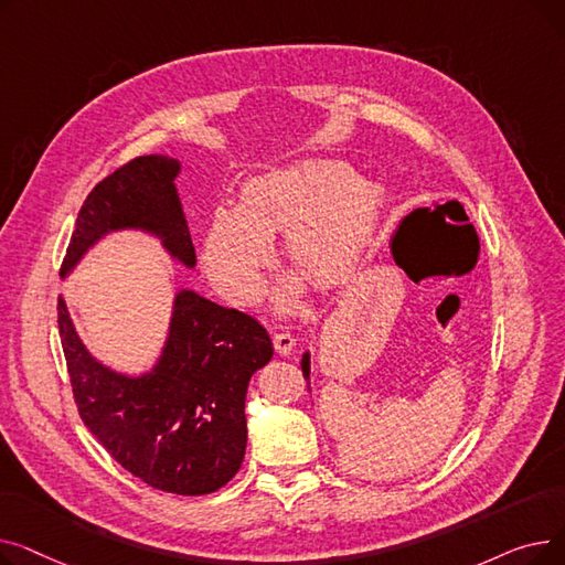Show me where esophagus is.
<instances>
[{"label":"esophagus","instance_id":"obj_1","mask_svg":"<svg viewBox=\"0 0 565 565\" xmlns=\"http://www.w3.org/2000/svg\"><path fill=\"white\" fill-rule=\"evenodd\" d=\"M273 343L279 354H288L295 348V337L290 332H279L273 337Z\"/></svg>","mask_w":565,"mask_h":565}]
</instances>
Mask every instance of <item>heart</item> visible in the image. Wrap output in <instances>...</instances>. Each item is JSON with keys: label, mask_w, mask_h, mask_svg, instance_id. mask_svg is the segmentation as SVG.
<instances>
[{"label": "heart", "mask_w": 565, "mask_h": 565, "mask_svg": "<svg viewBox=\"0 0 565 565\" xmlns=\"http://www.w3.org/2000/svg\"><path fill=\"white\" fill-rule=\"evenodd\" d=\"M382 190L371 175L334 158H309L258 173L241 188L235 211L215 207L203 233L205 275L237 305L265 292L273 260L270 237L284 233L286 256L320 286L341 284L375 228ZM305 279L277 286V307H298Z\"/></svg>", "instance_id": "heart-1"}]
</instances>
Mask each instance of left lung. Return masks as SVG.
Returning <instances> with one entry per match:
<instances>
[{"mask_svg":"<svg viewBox=\"0 0 565 565\" xmlns=\"http://www.w3.org/2000/svg\"><path fill=\"white\" fill-rule=\"evenodd\" d=\"M302 373H305V380L309 382V375H311V358H309V352L302 354Z\"/></svg>","mask_w":565,"mask_h":565,"instance_id":"1","label":"left lung"}]
</instances>
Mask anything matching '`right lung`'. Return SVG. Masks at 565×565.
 <instances>
[{
    "mask_svg": "<svg viewBox=\"0 0 565 565\" xmlns=\"http://www.w3.org/2000/svg\"><path fill=\"white\" fill-rule=\"evenodd\" d=\"M181 162L141 156L86 196L62 265L66 279L84 254L116 231H141L188 270L196 265L175 178ZM58 334L79 417L132 477L173 494H211L243 465L245 398L252 375L273 360L263 324L196 290L178 288L158 362L121 373L94 358L58 295Z\"/></svg>",
    "mask_w": 565,
    "mask_h": 565,
    "instance_id": "obj_1",
    "label": "right lung"
}]
</instances>
